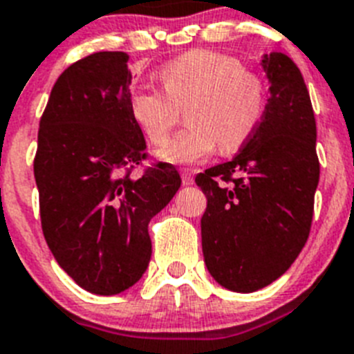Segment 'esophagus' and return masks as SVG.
Masks as SVG:
<instances>
[{
	"label": "esophagus",
	"mask_w": 354,
	"mask_h": 354,
	"mask_svg": "<svg viewBox=\"0 0 354 354\" xmlns=\"http://www.w3.org/2000/svg\"><path fill=\"white\" fill-rule=\"evenodd\" d=\"M181 181H183V185H192L194 183L192 173L190 171H181Z\"/></svg>",
	"instance_id": "obj_1"
}]
</instances>
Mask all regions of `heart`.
I'll return each mask as SVG.
<instances>
[{
	"label": "heart",
	"mask_w": 354,
	"mask_h": 354,
	"mask_svg": "<svg viewBox=\"0 0 354 354\" xmlns=\"http://www.w3.org/2000/svg\"><path fill=\"white\" fill-rule=\"evenodd\" d=\"M165 92L139 87L130 94V113L151 144H164L176 122L174 106L187 105L189 122L158 151L171 164H196L219 146L235 151L250 139L263 118L266 80L244 69L236 57L194 49L160 71Z\"/></svg>",
	"instance_id": "b5f03b06"
}]
</instances>
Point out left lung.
<instances>
[{
    "label": "left lung",
    "mask_w": 354,
    "mask_h": 354,
    "mask_svg": "<svg viewBox=\"0 0 354 354\" xmlns=\"http://www.w3.org/2000/svg\"><path fill=\"white\" fill-rule=\"evenodd\" d=\"M269 80L263 118L230 162L196 183L207 196L201 242L221 287L254 292L283 274L310 235L319 183L317 126L308 88L283 53L263 55Z\"/></svg>",
    "instance_id": "8db88e82"
}]
</instances>
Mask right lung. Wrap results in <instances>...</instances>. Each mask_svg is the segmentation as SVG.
Here are the masks:
<instances>
[{"instance_id":"right-lung-1","label":"right lung","mask_w":354,"mask_h":354,"mask_svg":"<svg viewBox=\"0 0 354 354\" xmlns=\"http://www.w3.org/2000/svg\"><path fill=\"white\" fill-rule=\"evenodd\" d=\"M128 55L100 51L58 76L33 162L44 239L58 266L97 296L124 292L151 258L147 224L181 185L174 165L146 158L130 113Z\"/></svg>"}]
</instances>
